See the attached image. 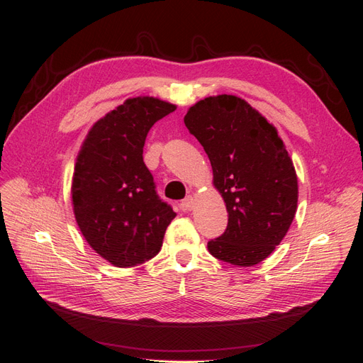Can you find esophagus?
Here are the masks:
<instances>
[{
  "instance_id": "1",
  "label": "esophagus",
  "mask_w": 363,
  "mask_h": 363,
  "mask_svg": "<svg viewBox=\"0 0 363 363\" xmlns=\"http://www.w3.org/2000/svg\"><path fill=\"white\" fill-rule=\"evenodd\" d=\"M180 206H182V208H183L184 212H189V211H192V207H194V196H192V195H188V196H186L184 200H182Z\"/></svg>"
}]
</instances>
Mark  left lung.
<instances>
[{
    "label": "left lung",
    "instance_id": "obj_1",
    "mask_svg": "<svg viewBox=\"0 0 363 363\" xmlns=\"http://www.w3.org/2000/svg\"><path fill=\"white\" fill-rule=\"evenodd\" d=\"M184 124L208 156L213 184L227 206L225 232L208 240V251L232 265H256L288 233L298 201L283 140L276 127L235 95L204 98L189 108Z\"/></svg>",
    "mask_w": 363,
    "mask_h": 363
}]
</instances>
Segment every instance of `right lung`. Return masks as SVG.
<instances>
[{
	"label": "right lung",
	"instance_id": "obj_1",
	"mask_svg": "<svg viewBox=\"0 0 363 363\" xmlns=\"http://www.w3.org/2000/svg\"><path fill=\"white\" fill-rule=\"evenodd\" d=\"M174 111V104L157 98H131L98 121L77 157V224L87 244L115 267L155 257L175 218L142 157L150 128Z\"/></svg>",
	"mask_w": 363,
	"mask_h": 363
}]
</instances>
